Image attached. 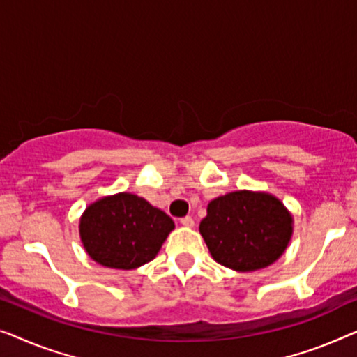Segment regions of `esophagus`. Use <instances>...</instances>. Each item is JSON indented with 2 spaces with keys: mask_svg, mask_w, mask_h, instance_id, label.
<instances>
[{
  "mask_svg": "<svg viewBox=\"0 0 357 357\" xmlns=\"http://www.w3.org/2000/svg\"><path fill=\"white\" fill-rule=\"evenodd\" d=\"M181 225H183V227L192 228V227H194V218H192V217H184V218H181Z\"/></svg>",
  "mask_w": 357,
  "mask_h": 357,
  "instance_id": "34e87169",
  "label": "esophagus"
}]
</instances>
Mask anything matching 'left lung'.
<instances>
[{"mask_svg":"<svg viewBox=\"0 0 357 357\" xmlns=\"http://www.w3.org/2000/svg\"><path fill=\"white\" fill-rule=\"evenodd\" d=\"M199 231L218 264L254 272L272 265L288 248L293 217L272 194L236 190L208 204Z\"/></svg>","mask_w":357,"mask_h":357,"instance_id":"1","label":"left lung"}]
</instances>
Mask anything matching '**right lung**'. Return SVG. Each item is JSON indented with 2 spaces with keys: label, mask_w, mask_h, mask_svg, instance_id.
Wrapping results in <instances>:
<instances>
[{
  "label": "right lung",
  "mask_w": 357,
  "mask_h": 357,
  "mask_svg": "<svg viewBox=\"0 0 357 357\" xmlns=\"http://www.w3.org/2000/svg\"><path fill=\"white\" fill-rule=\"evenodd\" d=\"M174 229L163 210L129 192L90 204L79 223L80 241L95 262L132 270L150 262Z\"/></svg>",
  "instance_id": "1"
}]
</instances>
